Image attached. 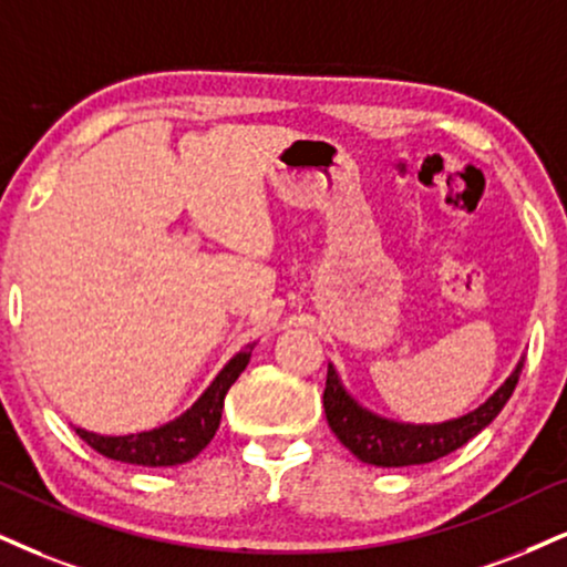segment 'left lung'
Here are the masks:
<instances>
[{
	"label": "left lung",
	"instance_id": "obj_1",
	"mask_svg": "<svg viewBox=\"0 0 567 567\" xmlns=\"http://www.w3.org/2000/svg\"><path fill=\"white\" fill-rule=\"evenodd\" d=\"M520 368L499 386L492 400L481 404L478 410L467 412L457 421L439 423V425H404L391 423L373 412L362 410L352 396L341 389L337 370L328 368L323 408L326 421L337 439L349 452L358 454L362 463L381 465V467H404V465H423L444 457L460 446L471 442L476 433L486 429L494 417L499 415L515 386H518Z\"/></svg>",
	"mask_w": 567,
	"mask_h": 567
}]
</instances>
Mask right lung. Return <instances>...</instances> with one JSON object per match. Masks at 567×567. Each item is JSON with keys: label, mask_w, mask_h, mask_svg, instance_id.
Returning <instances> with one entry per match:
<instances>
[{"label": "right lung", "mask_w": 567, "mask_h": 567, "mask_svg": "<svg viewBox=\"0 0 567 567\" xmlns=\"http://www.w3.org/2000/svg\"><path fill=\"white\" fill-rule=\"evenodd\" d=\"M249 352H239L226 368L220 370L218 379L209 383V389L199 396V402L184 415L176 417L173 423L163 425V429L146 431V433H131V436H96L83 429H75V433L86 442L91 450H96L104 457L121 460V463L131 465H146V467H167V465H184L194 460L205 446L213 442L215 431L220 425L223 402L230 383L241 375L247 368Z\"/></svg>", "instance_id": "add662e5"}]
</instances>
